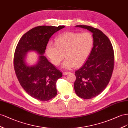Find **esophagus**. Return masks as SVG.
Here are the masks:
<instances>
[{
  "instance_id": "1",
  "label": "esophagus",
  "mask_w": 128,
  "mask_h": 128,
  "mask_svg": "<svg viewBox=\"0 0 128 128\" xmlns=\"http://www.w3.org/2000/svg\"><path fill=\"white\" fill-rule=\"evenodd\" d=\"M70 74V72H63V74L64 76H66V75H67V74Z\"/></svg>"
}]
</instances>
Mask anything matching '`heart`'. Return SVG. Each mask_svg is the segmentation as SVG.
<instances>
[{"mask_svg":"<svg viewBox=\"0 0 128 128\" xmlns=\"http://www.w3.org/2000/svg\"><path fill=\"white\" fill-rule=\"evenodd\" d=\"M93 45V38L90 33L66 32L56 38V44H48L46 49L47 56L55 66H58L63 60L64 55L66 59L62 68L70 69L79 67L88 58Z\"/></svg>","mask_w":128,"mask_h":128,"instance_id":"heart-1","label":"heart"}]
</instances>
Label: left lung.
<instances>
[{
    "instance_id": "left-lung-1",
    "label": "left lung",
    "mask_w": 128,
    "mask_h": 128,
    "mask_svg": "<svg viewBox=\"0 0 128 128\" xmlns=\"http://www.w3.org/2000/svg\"><path fill=\"white\" fill-rule=\"evenodd\" d=\"M76 27L86 29L93 34V47L87 60L75 72L74 88L84 99L96 97L107 87L114 69V54L112 43L102 32L85 25Z\"/></svg>"
}]
</instances>
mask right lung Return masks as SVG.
<instances>
[{"mask_svg":"<svg viewBox=\"0 0 128 128\" xmlns=\"http://www.w3.org/2000/svg\"><path fill=\"white\" fill-rule=\"evenodd\" d=\"M64 27L42 26L32 28L22 36L16 46L14 58L16 76L24 90L35 99L48 101L57 95L56 84L62 74L44 54L50 38ZM30 51L39 54L38 62L33 65L26 61V54Z\"/></svg>","mask_w":128,"mask_h":128,"instance_id":"add662e5","label":"right lung"}]
</instances>
